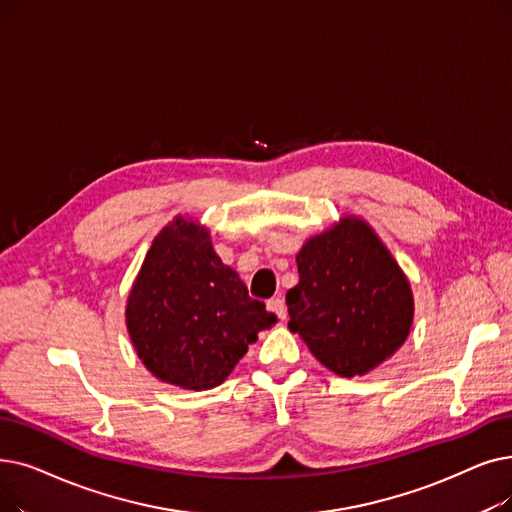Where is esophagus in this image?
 <instances>
[{"instance_id": "obj_1", "label": "esophagus", "mask_w": 512, "mask_h": 512, "mask_svg": "<svg viewBox=\"0 0 512 512\" xmlns=\"http://www.w3.org/2000/svg\"><path fill=\"white\" fill-rule=\"evenodd\" d=\"M268 309L274 311V314L280 318V320H286V303L282 297H272L268 301Z\"/></svg>"}]
</instances>
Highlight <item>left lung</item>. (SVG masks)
Returning <instances> with one entry per match:
<instances>
[{
  "mask_svg": "<svg viewBox=\"0 0 512 512\" xmlns=\"http://www.w3.org/2000/svg\"><path fill=\"white\" fill-rule=\"evenodd\" d=\"M299 282L286 293L288 328L345 379L393 358L410 335L414 295L404 270L366 219L343 215L297 253Z\"/></svg>",
  "mask_w": 512,
  "mask_h": 512,
  "instance_id": "1",
  "label": "left lung"
}]
</instances>
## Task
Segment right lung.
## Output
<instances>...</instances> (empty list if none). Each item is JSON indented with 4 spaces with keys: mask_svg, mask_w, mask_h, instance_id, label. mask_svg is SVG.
<instances>
[{
    "mask_svg": "<svg viewBox=\"0 0 512 512\" xmlns=\"http://www.w3.org/2000/svg\"><path fill=\"white\" fill-rule=\"evenodd\" d=\"M276 322L221 263L209 228L182 215L154 236L125 305L129 339L146 370L190 391L224 383Z\"/></svg>",
    "mask_w": 512,
    "mask_h": 512,
    "instance_id": "right-lung-1",
    "label": "right lung"
}]
</instances>
